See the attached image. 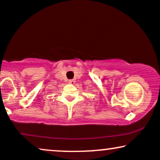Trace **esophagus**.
<instances>
[{"mask_svg": "<svg viewBox=\"0 0 160 160\" xmlns=\"http://www.w3.org/2000/svg\"><path fill=\"white\" fill-rule=\"evenodd\" d=\"M68 82H70V83L74 84V82H75V80H68Z\"/></svg>", "mask_w": 160, "mask_h": 160, "instance_id": "obj_1", "label": "esophagus"}]
</instances>
